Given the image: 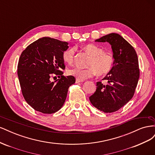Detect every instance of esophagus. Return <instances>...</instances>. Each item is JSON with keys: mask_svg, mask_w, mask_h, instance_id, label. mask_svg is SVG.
<instances>
[{"mask_svg": "<svg viewBox=\"0 0 155 155\" xmlns=\"http://www.w3.org/2000/svg\"><path fill=\"white\" fill-rule=\"evenodd\" d=\"M83 81H81V80H79V79H76V83H80V82H83Z\"/></svg>", "mask_w": 155, "mask_h": 155, "instance_id": "obj_1", "label": "esophagus"}]
</instances>
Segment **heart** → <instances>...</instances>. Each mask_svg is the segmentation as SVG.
<instances>
[{"instance_id": "obj_1", "label": "heart", "mask_w": 155, "mask_h": 155, "mask_svg": "<svg viewBox=\"0 0 155 155\" xmlns=\"http://www.w3.org/2000/svg\"><path fill=\"white\" fill-rule=\"evenodd\" d=\"M84 50L91 55L87 68L73 67L67 70L70 76H72L79 80H85L97 74L104 76L109 73L113 68L115 59L110 53L105 52L104 50L94 44H88L84 46ZM75 48L72 47L65 50L62 54L63 61L67 64L74 62Z\"/></svg>"}]
</instances>
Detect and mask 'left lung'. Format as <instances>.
Listing matches in <instances>:
<instances>
[{"instance_id":"obj_1","label":"left lung","mask_w":155,"mask_h":155,"mask_svg":"<svg viewBox=\"0 0 155 155\" xmlns=\"http://www.w3.org/2000/svg\"><path fill=\"white\" fill-rule=\"evenodd\" d=\"M96 42H108L113 51V68L103 79L107 84L96 83V91L89 97L91 104L104 112H113L132 99L140 77L138 59L134 48L118 34L112 33Z\"/></svg>"}]
</instances>
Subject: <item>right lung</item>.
I'll list each match as a JSON object with an SVG mask.
<instances>
[{"instance_id":"right-lung-1","label":"right lung","mask_w":155,"mask_h":155,"mask_svg":"<svg viewBox=\"0 0 155 155\" xmlns=\"http://www.w3.org/2000/svg\"><path fill=\"white\" fill-rule=\"evenodd\" d=\"M68 48L67 42L45 37L22 52L17 66L18 80L25 100L34 110L52 114L63 107L69 87L76 82L72 76H63L62 54ZM54 75L60 79L51 82Z\"/></svg>"}]
</instances>
